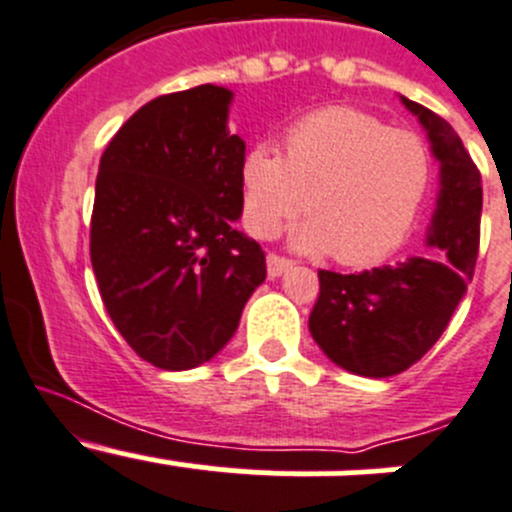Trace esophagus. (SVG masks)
<instances>
[{
  "instance_id": "obj_1",
  "label": "esophagus",
  "mask_w": 512,
  "mask_h": 512,
  "mask_svg": "<svg viewBox=\"0 0 512 512\" xmlns=\"http://www.w3.org/2000/svg\"><path fill=\"white\" fill-rule=\"evenodd\" d=\"M291 266H293V261H288V258H283L278 254H268L266 256V268H268V276H271V278L283 276V273H286Z\"/></svg>"
}]
</instances>
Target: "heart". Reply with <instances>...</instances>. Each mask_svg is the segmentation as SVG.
Masks as SVG:
<instances>
[{
    "mask_svg": "<svg viewBox=\"0 0 512 512\" xmlns=\"http://www.w3.org/2000/svg\"><path fill=\"white\" fill-rule=\"evenodd\" d=\"M428 181V146L416 131L328 106L288 126L283 156L263 144L246 151L241 211L251 234L273 239L306 206L311 219L293 234L298 251L368 266L403 244Z\"/></svg>",
    "mask_w": 512,
    "mask_h": 512,
    "instance_id": "obj_1",
    "label": "heart"
}]
</instances>
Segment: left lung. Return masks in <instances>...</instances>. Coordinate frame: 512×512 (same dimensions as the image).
<instances>
[{
    "instance_id": "left-lung-1",
    "label": "left lung",
    "mask_w": 512,
    "mask_h": 512,
    "mask_svg": "<svg viewBox=\"0 0 512 512\" xmlns=\"http://www.w3.org/2000/svg\"><path fill=\"white\" fill-rule=\"evenodd\" d=\"M401 101L426 129L440 164L430 254L361 273L318 271L321 293L308 318L318 348L366 378L396 376L426 356L468 291L478 258L480 171L448 121L406 96Z\"/></svg>"
}]
</instances>
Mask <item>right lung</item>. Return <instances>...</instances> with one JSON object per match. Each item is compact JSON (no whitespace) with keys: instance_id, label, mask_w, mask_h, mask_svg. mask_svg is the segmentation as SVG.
<instances>
[{"instance_id":"obj_1","label":"right lung","mask_w":512,"mask_h":512,"mask_svg":"<svg viewBox=\"0 0 512 512\" xmlns=\"http://www.w3.org/2000/svg\"><path fill=\"white\" fill-rule=\"evenodd\" d=\"M234 91L156 96L99 161L91 266L124 341L151 366L189 371L236 333L266 278L261 246L236 231L246 144L229 131Z\"/></svg>"}]
</instances>
